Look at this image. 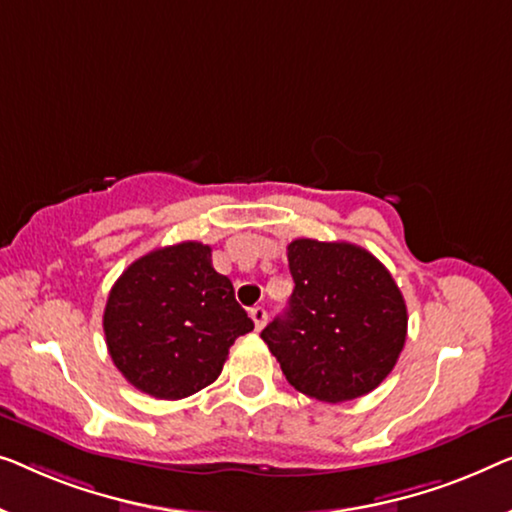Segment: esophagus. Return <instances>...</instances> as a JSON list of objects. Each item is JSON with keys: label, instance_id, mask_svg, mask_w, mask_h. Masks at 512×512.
Segmentation results:
<instances>
[{"label": "esophagus", "instance_id": "1", "mask_svg": "<svg viewBox=\"0 0 512 512\" xmlns=\"http://www.w3.org/2000/svg\"><path fill=\"white\" fill-rule=\"evenodd\" d=\"M249 316H251V321H254L256 330H263L265 323H268V311H265V307H251Z\"/></svg>", "mask_w": 512, "mask_h": 512}]
</instances>
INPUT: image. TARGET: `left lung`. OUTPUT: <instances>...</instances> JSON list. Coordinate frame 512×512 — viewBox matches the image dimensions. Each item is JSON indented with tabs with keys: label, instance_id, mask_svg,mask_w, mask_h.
Returning <instances> with one entry per match:
<instances>
[{
	"label": "left lung",
	"instance_id": "8db88e82",
	"mask_svg": "<svg viewBox=\"0 0 512 512\" xmlns=\"http://www.w3.org/2000/svg\"><path fill=\"white\" fill-rule=\"evenodd\" d=\"M295 288L284 316L261 332L286 381L321 402L372 392L406 342V305L379 258L351 242L288 244Z\"/></svg>",
	"mask_w": 512,
	"mask_h": 512
}]
</instances>
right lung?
<instances>
[{
	"label": "right lung",
	"instance_id": "right-lung-1",
	"mask_svg": "<svg viewBox=\"0 0 512 512\" xmlns=\"http://www.w3.org/2000/svg\"><path fill=\"white\" fill-rule=\"evenodd\" d=\"M254 330L212 249L180 242L133 261L110 288L103 332L115 367L133 388L182 399L217 381L228 348Z\"/></svg>",
	"mask_w": 512,
	"mask_h": 512
}]
</instances>
